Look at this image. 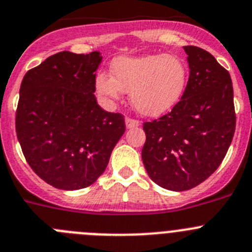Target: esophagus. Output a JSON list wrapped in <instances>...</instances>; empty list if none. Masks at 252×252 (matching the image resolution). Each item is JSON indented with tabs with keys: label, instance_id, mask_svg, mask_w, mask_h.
<instances>
[{
	"label": "esophagus",
	"instance_id": "obj_1",
	"mask_svg": "<svg viewBox=\"0 0 252 252\" xmlns=\"http://www.w3.org/2000/svg\"><path fill=\"white\" fill-rule=\"evenodd\" d=\"M126 128H135V126H140V121L128 117V118L126 119Z\"/></svg>",
	"mask_w": 252,
	"mask_h": 252
}]
</instances>
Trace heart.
I'll return each mask as SVG.
<instances>
[{
  "instance_id": "heart-1",
  "label": "heart",
  "mask_w": 252,
  "mask_h": 252,
  "mask_svg": "<svg viewBox=\"0 0 252 252\" xmlns=\"http://www.w3.org/2000/svg\"><path fill=\"white\" fill-rule=\"evenodd\" d=\"M112 78L104 73L97 77V91L110 99L121 92L130 93L134 108L145 115H158L170 109L184 93L188 69L179 57L149 55L119 57L110 67Z\"/></svg>"
}]
</instances>
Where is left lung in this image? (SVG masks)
I'll return each mask as SVG.
<instances>
[{
	"label": "left lung",
	"mask_w": 252,
	"mask_h": 252,
	"mask_svg": "<svg viewBox=\"0 0 252 252\" xmlns=\"http://www.w3.org/2000/svg\"><path fill=\"white\" fill-rule=\"evenodd\" d=\"M190 74L182 99L145 122L142 159L159 187L183 191L206 180L224 160L236 126L229 72L211 53L185 46Z\"/></svg>",
	"instance_id": "8db88e82"
}]
</instances>
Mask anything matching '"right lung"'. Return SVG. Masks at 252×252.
<instances>
[{"mask_svg": "<svg viewBox=\"0 0 252 252\" xmlns=\"http://www.w3.org/2000/svg\"><path fill=\"white\" fill-rule=\"evenodd\" d=\"M99 52L63 51L27 70L16 133L28 165L52 187L78 190L99 178L126 131L124 115L98 105Z\"/></svg>", "mask_w": 252, "mask_h": 252, "instance_id": "right-lung-1", "label": "right lung"}]
</instances>
